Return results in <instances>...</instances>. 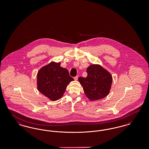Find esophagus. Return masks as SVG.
<instances>
[{
    "label": "esophagus",
    "mask_w": 149,
    "mask_h": 149,
    "mask_svg": "<svg viewBox=\"0 0 149 149\" xmlns=\"http://www.w3.org/2000/svg\"><path fill=\"white\" fill-rule=\"evenodd\" d=\"M74 80H77L78 79V75L76 76V77H75L74 78Z\"/></svg>",
    "instance_id": "esophagus-1"
}]
</instances>
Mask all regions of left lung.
<instances>
[{
  "label": "left lung",
  "mask_w": 149,
  "mask_h": 149,
  "mask_svg": "<svg viewBox=\"0 0 149 149\" xmlns=\"http://www.w3.org/2000/svg\"><path fill=\"white\" fill-rule=\"evenodd\" d=\"M86 72V78H78L86 97L91 100H98L106 97L112 84L111 75L102 66L95 65H90Z\"/></svg>",
  "instance_id": "1"
}]
</instances>
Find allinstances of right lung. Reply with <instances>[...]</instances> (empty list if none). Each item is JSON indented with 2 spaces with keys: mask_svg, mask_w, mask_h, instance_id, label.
I'll list each match as a JSON object with an SVG mask.
<instances>
[{
  "mask_svg": "<svg viewBox=\"0 0 149 149\" xmlns=\"http://www.w3.org/2000/svg\"><path fill=\"white\" fill-rule=\"evenodd\" d=\"M60 63L51 62L43 67L37 74V89L51 100L61 98L67 85L74 80L67 69Z\"/></svg>",
  "mask_w": 149,
  "mask_h": 149,
  "instance_id": "1",
  "label": "right lung"
}]
</instances>
